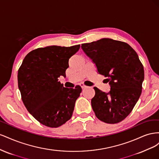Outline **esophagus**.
<instances>
[{"label":"esophagus","instance_id":"1","mask_svg":"<svg viewBox=\"0 0 159 159\" xmlns=\"http://www.w3.org/2000/svg\"><path fill=\"white\" fill-rule=\"evenodd\" d=\"M80 85V86H81V88H82V89H85L86 88H87V86L85 85L83 83H81Z\"/></svg>","mask_w":159,"mask_h":159}]
</instances>
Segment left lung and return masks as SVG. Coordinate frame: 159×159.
<instances>
[{
  "instance_id": "8db88e82",
  "label": "left lung",
  "mask_w": 159,
  "mask_h": 159,
  "mask_svg": "<svg viewBox=\"0 0 159 159\" xmlns=\"http://www.w3.org/2000/svg\"><path fill=\"white\" fill-rule=\"evenodd\" d=\"M81 48L107 78L109 93L94 88L91 106L99 120L109 124L121 122L131 112L142 92L144 68L137 52L125 42L110 38L81 44Z\"/></svg>"
}]
</instances>
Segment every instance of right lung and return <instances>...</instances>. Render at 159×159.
I'll use <instances>...</instances> for the list:
<instances>
[{
    "instance_id": "right-lung-1",
    "label": "right lung",
    "mask_w": 159,
    "mask_h": 159,
    "mask_svg": "<svg viewBox=\"0 0 159 159\" xmlns=\"http://www.w3.org/2000/svg\"><path fill=\"white\" fill-rule=\"evenodd\" d=\"M80 45L50 46L34 50L18 71V85L26 108L45 126L58 127L70 120L81 88H64L58 81L66 75L70 57Z\"/></svg>"
}]
</instances>
